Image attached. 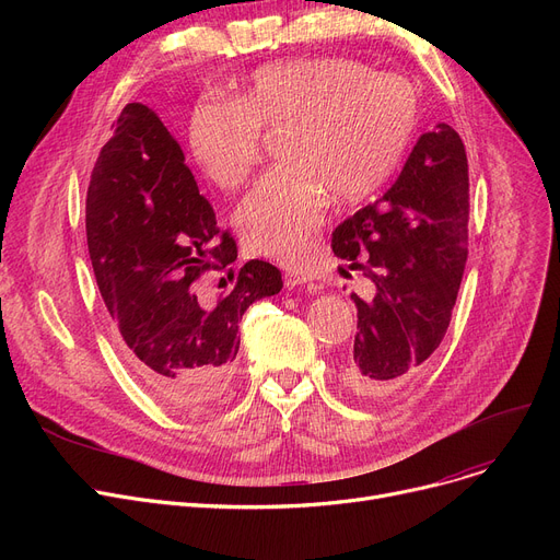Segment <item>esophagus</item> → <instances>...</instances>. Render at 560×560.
<instances>
[{
	"label": "esophagus",
	"instance_id": "1",
	"mask_svg": "<svg viewBox=\"0 0 560 560\" xmlns=\"http://www.w3.org/2000/svg\"><path fill=\"white\" fill-rule=\"evenodd\" d=\"M319 281V272L315 268H292L285 272V285H315Z\"/></svg>",
	"mask_w": 560,
	"mask_h": 560
}]
</instances>
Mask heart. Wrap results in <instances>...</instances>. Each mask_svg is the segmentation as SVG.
Returning <instances> with one entry per match:
<instances>
[{
	"label": "heart",
	"mask_w": 560,
	"mask_h": 560,
	"mask_svg": "<svg viewBox=\"0 0 560 560\" xmlns=\"http://www.w3.org/2000/svg\"><path fill=\"white\" fill-rule=\"evenodd\" d=\"M420 122L413 83L342 56L258 68L226 97H203L188 120V152L213 186L238 188L260 156V129L281 131L268 172L233 213L245 247L300 260L325 226L329 195L354 203L401 163Z\"/></svg>",
	"instance_id": "1"
}]
</instances>
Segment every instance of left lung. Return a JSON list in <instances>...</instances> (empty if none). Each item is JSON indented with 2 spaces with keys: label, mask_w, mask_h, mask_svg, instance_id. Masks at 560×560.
Returning a JSON list of instances; mask_svg holds the SVG:
<instances>
[{
  "label": "left lung",
  "mask_w": 560,
  "mask_h": 560,
  "mask_svg": "<svg viewBox=\"0 0 560 560\" xmlns=\"http://www.w3.org/2000/svg\"><path fill=\"white\" fill-rule=\"evenodd\" d=\"M469 176L450 125L422 133L397 182L334 231V254L374 285L359 308L345 386L365 399L404 388L443 342L467 260ZM342 275H349L342 270Z\"/></svg>",
  "instance_id": "obj_1"
}]
</instances>
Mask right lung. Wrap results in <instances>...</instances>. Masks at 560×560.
Here are the masks:
<instances>
[{"mask_svg": "<svg viewBox=\"0 0 560 560\" xmlns=\"http://www.w3.org/2000/svg\"><path fill=\"white\" fill-rule=\"evenodd\" d=\"M85 235L125 361L142 386L184 416L218 406L233 384L245 311L283 281L275 265L254 258L233 290L215 302L199 298L195 281L206 270L233 279L238 247L199 195L179 142L144 104H127L102 147Z\"/></svg>", "mask_w": 560, "mask_h": 560, "instance_id": "right-lung-1", "label": "right lung"}]
</instances>
